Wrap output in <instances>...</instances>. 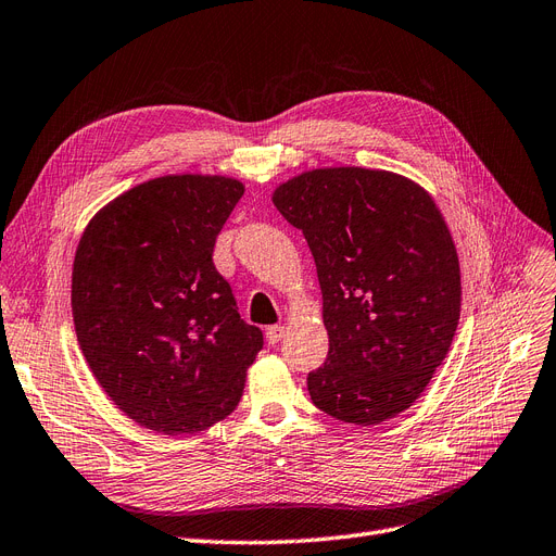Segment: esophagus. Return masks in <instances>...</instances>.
I'll return each mask as SVG.
<instances>
[{"label": "esophagus", "instance_id": "1", "mask_svg": "<svg viewBox=\"0 0 556 556\" xmlns=\"http://www.w3.org/2000/svg\"><path fill=\"white\" fill-rule=\"evenodd\" d=\"M285 333H287L285 327H280V324H274V327L266 329V342H269V344H278V342L285 338Z\"/></svg>", "mask_w": 556, "mask_h": 556}]
</instances>
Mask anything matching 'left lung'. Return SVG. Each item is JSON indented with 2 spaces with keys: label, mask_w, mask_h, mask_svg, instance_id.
Segmentation results:
<instances>
[{
  "label": "left lung",
  "mask_w": 556,
  "mask_h": 556,
  "mask_svg": "<svg viewBox=\"0 0 556 556\" xmlns=\"http://www.w3.org/2000/svg\"><path fill=\"white\" fill-rule=\"evenodd\" d=\"M278 212L315 257L329 356L308 375L315 407L377 426L409 409L460 319V262L432 195L389 169L317 167L280 184Z\"/></svg>",
  "instance_id": "obj_1"
}]
</instances>
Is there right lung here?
Returning <instances> with one entry per match:
<instances>
[{"label": "right lung", "instance_id": "right-lung-1", "mask_svg": "<svg viewBox=\"0 0 556 556\" xmlns=\"http://www.w3.org/2000/svg\"><path fill=\"white\" fill-rule=\"evenodd\" d=\"M245 186L223 175H165L108 202L80 237L71 308L83 356L136 424L193 434L232 414L262 350L214 245Z\"/></svg>", "mask_w": 556, "mask_h": 556}]
</instances>
